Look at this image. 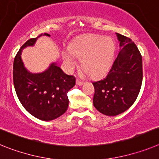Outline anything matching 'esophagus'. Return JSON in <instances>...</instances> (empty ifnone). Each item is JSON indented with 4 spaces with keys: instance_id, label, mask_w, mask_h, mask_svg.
Returning <instances> with one entry per match:
<instances>
[{
    "instance_id": "34e87169",
    "label": "esophagus",
    "mask_w": 159,
    "mask_h": 159,
    "mask_svg": "<svg viewBox=\"0 0 159 159\" xmlns=\"http://www.w3.org/2000/svg\"><path fill=\"white\" fill-rule=\"evenodd\" d=\"M84 84V81H81L80 80H77V85H82Z\"/></svg>"
}]
</instances>
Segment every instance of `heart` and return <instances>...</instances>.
<instances>
[{
	"mask_svg": "<svg viewBox=\"0 0 159 159\" xmlns=\"http://www.w3.org/2000/svg\"><path fill=\"white\" fill-rule=\"evenodd\" d=\"M116 44L110 37L90 35L70 44L68 49L63 51L62 57L68 69L77 65L78 57L81 66L90 77L98 78L106 74L113 64Z\"/></svg>",
	"mask_w": 159,
	"mask_h": 159,
	"instance_id": "heart-1",
	"label": "heart"
}]
</instances>
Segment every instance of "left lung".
<instances>
[{
  "label": "left lung",
  "instance_id": "1",
  "mask_svg": "<svg viewBox=\"0 0 159 159\" xmlns=\"http://www.w3.org/2000/svg\"><path fill=\"white\" fill-rule=\"evenodd\" d=\"M120 52L107 75L93 81V103L99 112L116 116L130 107L135 102L143 82V59L131 39L117 34Z\"/></svg>",
  "mask_w": 159,
  "mask_h": 159
}]
</instances>
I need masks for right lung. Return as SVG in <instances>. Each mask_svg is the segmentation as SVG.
I'll return each mask as SVG.
<instances>
[{
  "mask_svg": "<svg viewBox=\"0 0 159 159\" xmlns=\"http://www.w3.org/2000/svg\"><path fill=\"white\" fill-rule=\"evenodd\" d=\"M41 36L28 40L20 47L13 62V84L21 105L31 115L42 121L56 119L66 112L69 106L67 93L76 84L74 76L62 71L57 61L51 63L45 71L32 73L22 61V50L34 46Z\"/></svg>",
  "mask_w": 159,
  "mask_h": 159,
  "instance_id": "obj_1",
  "label": "right lung"
}]
</instances>
